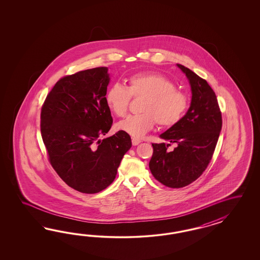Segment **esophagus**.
I'll return each instance as SVG.
<instances>
[{
    "label": "esophagus",
    "instance_id": "1",
    "mask_svg": "<svg viewBox=\"0 0 260 260\" xmlns=\"http://www.w3.org/2000/svg\"><path fill=\"white\" fill-rule=\"evenodd\" d=\"M141 140H140V139H138V138H133V139H132V143H133V145H134V146H137V145H138V144H140V143H141Z\"/></svg>",
    "mask_w": 260,
    "mask_h": 260
}]
</instances>
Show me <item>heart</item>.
<instances>
[{
  "instance_id": "b5f03b06",
  "label": "heart",
  "mask_w": 260,
  "mask_h": 260,
  "mask_svg": "<svg viewBox=\"0 0 260 260\" xmlns=\"http://www.w3.org/2000/svg\"><path fill=\"white\" fill-rule=\"evenodd\" d=\"M127 87L113 84L105 95L109 110L117 117L126 116L132 97H143L141 113L119 122L117 128L134 137H142L158 124L172 127L181 121L189 108V96L165 75L158 72H140L129 76Z\"/></svg>"
}]
</instances>
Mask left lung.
<instances>
[{
	"label": "left lung",
	"instance_id": "1",
	"mask_svg": "<svg viewBox=\"0 0 260 260\" xmlns=\"http://www.w3.org/2000/svg\"><path fill=\"white\" fill-rule=\"evenodd\" d=\"M189 79L191 103L181 121L160 137L169 144H151L150 172L166 187L179 189L196 181L213 157L222 127V115L213 88L188 68L177 63ZM171 143L177 146L173 151Z\"/></svg>",
	"mask_w": 260,
	"mask_h": 260
}]
</instances>
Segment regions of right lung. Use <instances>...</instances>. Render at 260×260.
<instances>
[{
    "instance_id": "obj_1",
    "label": "right lung",
    "mask_w": 260,
    "mask_h": 260,
    "mask_svg": "<svg viewBox=\"0 0 260 260\" xmlns=\"http://www.w3.org/2000/svg\"><path fill=\"white\" fill-rule=\"evenodd\" d=\"M109 83L104 67L63 76L41 110V134L50 165L66 184L83 193L109 187L132 147L123 131L99 139L112 126L105 101Z\"/></svg>"
}]
</instances>
